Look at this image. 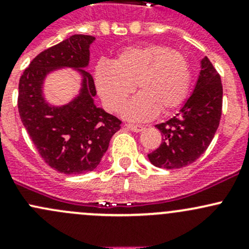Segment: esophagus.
<instances>
[{
    "instance_id": "esophagus-1",
    "label": "esophagus",
    "mask_w": 249,
    "mask_h": 249,
    "mask_svg": "<svg viewBox=\"0 0 249 249\" xmlns=\"http://www.w3.org/2000/svg\"><path fill=\"white\" fill-rule=\"evenodd\" d=\"M125 127L129 130H131V131H134V132H141L144 130V126H141V125H134V124H126L125 125Z\"/></svg>"
}]
</instances>
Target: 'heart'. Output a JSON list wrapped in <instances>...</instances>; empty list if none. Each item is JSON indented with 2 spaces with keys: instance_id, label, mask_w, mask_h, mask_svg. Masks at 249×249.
Listing matches in <instances>:
<instances>
[{
  "instance_id": "b5f03b06",
  "label": "heart",
  "mask_w": 249,
  "mask_h": 249,
  "mask_svg": "<svg viewBox=\"0 0 249 249\" xmlns=\"http://www.w3.org/2000/svg\"><path fill=\"white\" fill-rule=\"evenodd\" d=\"M192 71L187 56L164 44L131 46L123 49L112 64L97 65L95 84L106 108L118 112L134 94L124 115L145 122L159 113H170L188 96Z\"/></svg>"
}]
</instances>
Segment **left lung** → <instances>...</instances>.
Returning a JSON list of instances; mask_svg holds the SVG:
<instances>
[{"mask_svg": "<svg viewBox=\"0 0 249 249\" xmlns=\"http://www.w3.org/2000/svg\"><path fill=\"white\" fill-rule=\"evenodd\" d=\"M222 104L220 76L205 56L189 99L175 117L155 125L161 132L162 142L148 154L149 161L157 167L171 170L182 169L199 159L219 126Z\"/></svg>", "mask_w": 249, "mask_h": 249, "instance_id": "1", "label": "left lung"}]
</instances>
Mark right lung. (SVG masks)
Returning a JSON list of instances; mask_svg holds the SVG:
<instances>
[{
    "mask_svg": "<svg viewBox=\"0 0 249 249\" xmlns=\"http://www.w3.org/2000/svg\"><path fill=\"white\" fill-rule=\"evenodd\" d=\"M95 37L73 35L37 55L19 80L20 119L44 161L65 175H79L99 166L109 141L120 129L117 117L95 105L89 66ZM72 68L81 76L77 97L61 107L50 105L43 92L48 74Z\"/></svg>",
    "mask_w": 249,
    "mask_h": 249,
    "instance_id": "add662e5",
    "label": "right lung"
}]
</instances>
